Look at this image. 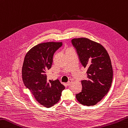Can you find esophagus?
Masks as SVG:
<instances>
[{
  "label": "esophagus",
  "instance_id": "esophagus-1",
  "mask_svg": "<svg viewBox=\"0 0 128 128\" xmlns=\"http://www.w3.org/2000/svg\"><path fill=\"white\" fill-rule=\"evenodd\" d=\"M72 79H70L69 80L68 82L66 83V84L68 85V86H70V85L71 84H72Z\"/></svg>",
  "mask_w": 128,
  "mask_h": 128
}]
</instances>
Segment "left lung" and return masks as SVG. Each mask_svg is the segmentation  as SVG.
Here are the masks:
<instances>
[{"mask_svg":"<svg viewBox=\"0 0 128 128\" xmlns=\"http://www.w3.org/2000/svg\"><path fill=\"white\" fill-rule=\"evenodd\" d=\"M72 42L81 63L88 68V78L82 81V92L76 94V98L84 106H94L111 87L113 72L110 58L102 45L86 38L72 39Z\"/></svg>","mask_w":128,"mask_h":128,"instance_id":"8db88e82","label":"left lung"}]
</instances>
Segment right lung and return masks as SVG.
I'll use <instances>...</instances> for the list:
<instances>
[{"label": "right lung", "instance_id": "add662e5", "mask_svg": "<svg viewBox=\"0 0 128 128\" xmlns=\"http://www.w3.org/2000/svg\"><path fill=\"white\" fill-rule=\"evenodd\" d=\"M62 42H46L34 46L27 52L22 67L24 84L42 106L50 108L59 101L65 86L58 79L48 80L54 52Z\"/></svg>", "mask_w": 128, "mask_h": 128}]
</instances>
